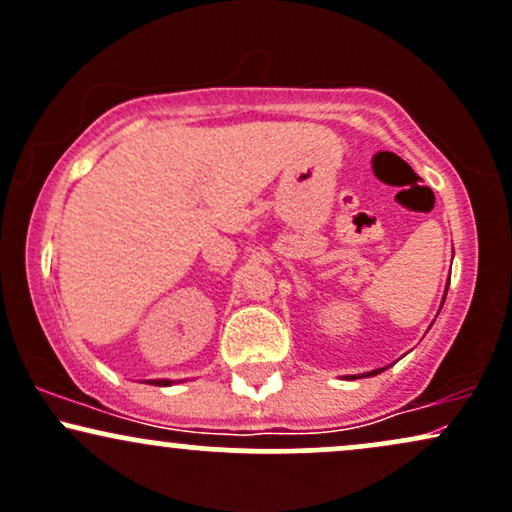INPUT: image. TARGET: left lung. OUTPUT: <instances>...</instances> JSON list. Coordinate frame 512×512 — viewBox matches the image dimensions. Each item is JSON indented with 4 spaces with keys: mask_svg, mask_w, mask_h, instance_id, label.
I'll return each instance as SVG.
<instances>
[{
    "mask_svg": "<svg viewBox=\"0 0 512 512\" xmlns=\"http://www.w3.org/2000/svg\"><path fill=\"white\" fill-rule=\"evenodd\" d=\"M381 372V369H374V372H369V377H374V374H379Z\"/></svg>",
    "mask_w": 512,
    "mask_h": 512,
    "instance_id": "8db88e82",
    "label": "left lung"
}]
</instances>
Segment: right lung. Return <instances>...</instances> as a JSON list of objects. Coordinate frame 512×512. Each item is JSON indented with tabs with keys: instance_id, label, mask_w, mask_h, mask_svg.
I'll return each mask as SVG.
<instances>
[{
	"instance_id": "add662e5",
	"label": "right lung",
	"mask_w": 512,
	"mask_h": 512,
	"mask_svg": "<svg viewBox=\"0 0 512 512\" xmlns=\"http://www.w3.org/2000/svg\"><path fill=\"white\" fill-rule=\"evenodd\" d=\"M169 384H171L169 379H157V381H155V386H169Z\"/></svg>"
}]
</instances>
